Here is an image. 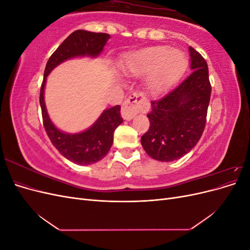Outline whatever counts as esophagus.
<instances>
[{
	"label": "esophagus",
	"mask_w": 250,
	"mask_h": 250,
	"mask_svg": "<svg viewBox=\"0 0 250 250\" xmlns=\"http://www.w3.org/2000/svg\"><path fill=\"white\" fill-rule=\"evenodd\" d=\"M147 106L148 102L146 97L142 93H134L124 101L121 113H122L124 120L130 121L139 112H145L147 110Z\"/></svg>",
	"instance_id": "1"
}]
</instances>
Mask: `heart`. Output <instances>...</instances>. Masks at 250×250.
<instances>
[{"label": "heart", "mask_w": 250, "mask_h": 250, "mask_svg": "<svg viewBox=\"0 0 250 250\" xmlns=\"http://www.w3.org/2000/svg\"><path fill=\"white\" fill-rule=\"evenodd\" d=\"M187 64V57L180 50L153 46L128 53L121 62V70L125 76H143L149 72L148 87L160 93L183 75Z\"/></svg>", "instance_id": "heart-1"}]
</instances>
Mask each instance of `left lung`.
Here are the masks:
<instances>
[{"mask_svg": "<svg viewBox=\"0 0 250 250\" xmlns=\"http://www.w3.org/2000/svg\"><path fill=\"white\" fill-rule=\"evenodd\" d=\"M190 76L164 96L151 102L148 131L141 139L146 153L153 160L172 162L196 146L206 126L210 99L208 63L192 47Z\"/></svg>", "mask_w": 250, "mask_h": 250, "instance_id": "1", "label": "left lung"}]
</instances>
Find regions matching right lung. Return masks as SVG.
<instances>
[{"mask_svg": "<svg viewBox=\"0 0 250 250\" xmlns=\"http://www.w3.org/2000/svg\"><path fill=\"white\" fill-rule=\"evenodd\" d=\"M109 39L110 35L107 33L76 30L67 36L66 40L53 53L44 69L40 96L44 129L53 146L59 151V153L77 165L87 166L95 164L108 153L113 143V132L120 124L123 123L120 112L121 106L116 105L104 109L94 124L85 130L76 133L64 132L52 122L47 110L44 102L47 78L56 66L66 60L81 57L97 58L103 52Z\"/></svg>", "mask_w": 250, "mask_h": 250, "instance_id": "add662e5", "label": "right lung"}]
</instances>
